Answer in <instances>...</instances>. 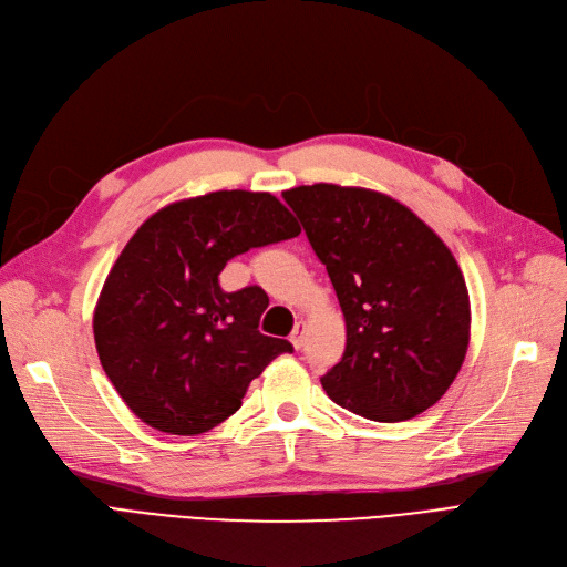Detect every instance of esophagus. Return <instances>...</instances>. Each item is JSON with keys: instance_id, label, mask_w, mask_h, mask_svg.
Instances as JSON below:
<instances>
[{"instance_id": "34e87169", "label": "esophagus", "mask_w": 567, "mask_h": 567, "mask_svg": "<svg viewBox=\"0 0 567 567\" xmlns=\"http://www.w3.org/2000/svg\"><path fill=\"white\" fill-rule=\"evenodd\" d=\"M303 336H306V324H303V322H297V327H293V331H291V336H289L291 344H293V348H297V350L303 348Z\"/></svg>"}]
</instances>
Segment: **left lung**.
I'll return each instance as SVG.
<instances>
[{
    "instance_id": "1",
    "label": "left lung",
    "mask_w": 567,
    "mask_h": 567,
    "mask_svg": "<svg viewBox=\"0 0 567 567\" xmlns=\"http://www.w3.org/2000/svg\"><path fill=\"white\" fill-rule=\"evenodd\" d=\"M344 317L342 359L327 396L373 422H403L435 405L471 340V299L440 236L391 196L329 183L282 192Z\"/></svg>"
}]
</instances>
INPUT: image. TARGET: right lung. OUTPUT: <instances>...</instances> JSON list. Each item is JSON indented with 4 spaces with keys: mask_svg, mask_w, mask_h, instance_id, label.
Wrapping results in <instances>:
<instances>
[{
    "mask_svg": "<svg viewBox=\"0 0 567 567\" xmlns=\"http://www.w3.org/2000/svg\"><path fill=\"white\" fill-rule=\"evenodd\" d=\"M268 192L223 189L176 202L120 252L94 308V342L115 391L141 422L196 435L240 408L250 382L291 342L259 333L268 297L225 291L229 259L299 236Z\"/></svg>",
    "mask_w": 567,
    "mask_h": 567,
    "instance_id": "1",
    "label": "right lung"
}]
</instances>
